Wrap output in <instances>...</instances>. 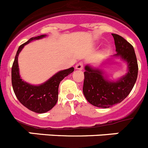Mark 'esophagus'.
<instances>
[{"label": "esophagus", "mask_w": 148, "mask_h": 148, "mask_svg": "<svg viewBox=\"0 0 148 148\" xmlns=\"http://www.w3.org/2000/svg\"><path fill=\"white\" fill-rule=\"evenodd\" d=\"M75 69H77V70H82V69H83V62H78V63L76 65Z\"/></svg>", "instance_id": "esophagus-1"}]
</instances>
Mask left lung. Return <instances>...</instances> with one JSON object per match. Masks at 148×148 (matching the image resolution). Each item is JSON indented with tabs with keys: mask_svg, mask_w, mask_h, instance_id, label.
<instances>
[{
	"mask_svg": "<svg viewBox=\"0 0 148 148\" xmlns=\"http://www.w3.org/2000/svg\"><path fill=\"white\" fill-rule=\"evenodd\" d=\"M112 35L117 52L113 57H120L127 62V72L125 75L117 80H111L100 68L85 66L83 95L91 104L103 109L124 101L133 89L138 76V62L133 47L121 36Z\"/></svg>",
	"mask_w": 148,
	"mask_h": 148,
	"instance_id": "obj_1",
	"label": "left lung"
}]
</instances>
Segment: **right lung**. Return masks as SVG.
I'll return each instance as SVG.
<instances>
[{
    "mask_svg": "<svg viewBox=\"0 0 148 148\" xmlns=\"http://www.w3.org/2000/svg\"><path fill=\"white\" fill-rule=\"evenodd\" d=\"M45 36L47 35L33 37L19 46L12 67V85L15 96L21 104L36 113L47 112L56 105L58 101V88L60 82L74 70L71 67L70 69L60 71L47 81L36 86L29 84L21 78L18 63L19 53L24 46L29 42Z\"/></svg>",
    "mask_w": 148,
    "mask_h": 148,
    "instance_id": "right-lung-1",
    "label": "right lung"
}]
</instances>
